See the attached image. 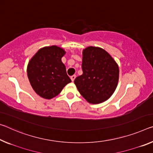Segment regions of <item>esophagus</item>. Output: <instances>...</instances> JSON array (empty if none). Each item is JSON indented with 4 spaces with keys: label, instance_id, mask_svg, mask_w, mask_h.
<instances>
[{
    "label": "esophagus",
    "instance_id": "34e87169",
    "mask_svg": "<svg viewBox=\"0 0 153 153\" xmlns=\"http://www.w3.org/2000/svg\"><path fill=\"white\" fill-rule=\"evenodd\" d=\"M76 75H73L72 76H71V81H72V82H74V79H76Z\"/></svg>",
    "mask_w": 153,
    "mask_h": 153
}]
</instances>
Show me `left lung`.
<instances>
[{
  "label": "left lung",
  "mask_w": 153,
  "mask_h": 153,
  "mask_svg": "<svg viewBox=\"0 0 153 153\" xmlns=\"http://www.w3.org/2000/svg\"><path fill=\"white\" fill-rule=\"evenodd\" d=\"M83 74L74 80L81 95L92 104L107 101L117 87L119 68L105 50L89 46L82 52Z\"/></svg>",
  "instance_id": "8db88e82"
}]
</instances>
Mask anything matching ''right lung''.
<instances>
[{"label":"right lung","mask_w":153,"mask_h":153,"mask_svg":"<svg viewBox=\"0 0 153 153\" xmlns=\"http://www.w3.org/2000/svg\"><path fill=\"white\" fill-rule=\"evenodd\" d=\"M64 49L56 45L41 48L31 58L27 75L33 89L41 97L51 99L57 96L71 82L61 59Z\"/></svg>","instance_id":"1"}]
</instances>
